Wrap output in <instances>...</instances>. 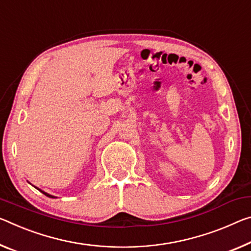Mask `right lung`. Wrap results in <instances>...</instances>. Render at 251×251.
Segmentation results:
<instances>
[{
    "instance_id": "right-lung-1",
    "label": "right lung",
    "mask_w": 251,
    "mask_h": 251,
    "mask_svg": "<svg viewBox=\"0 0 251 251\" xmlns=\"http://www.w3.org/2000/svg\"><path fill=\"white\" fill-rule=\"evenodd\" d=\"M39 190V189H38ZM40 191H41V190H40ZM41 192L43 193V194H45V196H47V197H49V198H54L53 196H50V194H48V193H46V192H43V191H41Z\"/></svg>"
}]
</instances>
